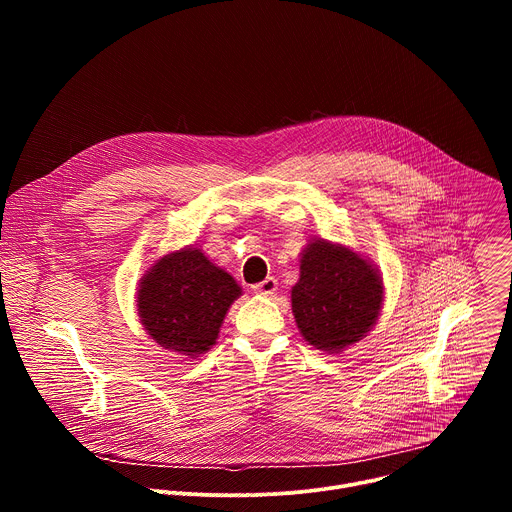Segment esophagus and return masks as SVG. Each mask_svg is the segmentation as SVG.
I'll return each instance as SVG.
<instances>
[{"instance_id":"esophagus-1","label":"esophagus","mask_w":512,"mask_h":512,"mask_svg":"<svg viewBox=\"0 0 512 512\" xmlns=\"http://www.w3.org/2000/svg\"><path fill=\"white\" fill-rule=\"evenodd\" d=\"M275 289H277V279L275 277H267V279L253 285V291L259 296H273Z\"/></svg>"}]
</instances>
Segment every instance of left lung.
Instances as JSON below:
<instances>
[{
    "mask_svg": "<svg viewBox=\"0 0 512 512\" xmlns=\"http://www.w3.org/2000/svg\"><path fill=\"white\" fill-rule=\"evenodd\" d=\"M383 306L379 271L358 253L328 241L310 243L291 289V312L318 350L340 352L375 326Z\"/></svg>",
    "mask_w": 512,
    "mask_h": 512,
    "instance_id": "left-lung-1",
    "label": "left lung"
}]
</instances>
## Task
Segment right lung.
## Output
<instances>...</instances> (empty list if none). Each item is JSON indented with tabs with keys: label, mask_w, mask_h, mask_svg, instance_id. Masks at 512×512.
I'll list each match as a JSON object with an SVG mask.
<instances>
[{
	"label": "right lung",
	"mask_w": 512,
	"mask_h": 512,
	"mask_svg": "<svg viewBox=\"0 0 512 512\" xmlns=\"http://www.w3.org/2000/svg\"><path fill=\"white\" fill-rule=\"evenodd\" d=\"M239 283L194 247L162 257L143 275L137 310L143 328L164 348L204 354L218 336Z\"/></svg>",
	"instance_id": "add662e5"
}]
</instances>
